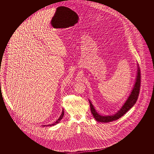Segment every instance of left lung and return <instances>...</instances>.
I'll return each mask as SVG.
<instances>
[{"label": "left lung", "mask_w": 154, "mask_h": 154, "mask_svg": "<svg viewBox=\"0 0 154 154\" xmlns=\"http://www.w3.org/2000/svg\"><path fill=\"white\" fill-rule=\"evenodd\" d=\"M137 75L135 79V84L131 90V94L128 98H127L126 101L123 104L122 107L119 109L117 112L112 115H102L99 113L97 110L95 109L93 104L89 99L90 103V106L91 109V112L93 114L94 119L100 122H109L112 121H115L120 119L124 114H125L131 108L133 107L135 104L138 97V95L140 93V72L138 64H137Z\"/></svg>", "instance_id": "8db88e82"}]
</instances>
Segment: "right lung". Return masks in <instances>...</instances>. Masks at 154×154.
Instances as JSON below:
<instances>
[{
	"mask_svg": "<svg viewBox=\"0 0 154 154\" xmlns=\"http://www.w3.org/2000/svg\"><path fill=\"white\" fill-rule=\"evenodd\" d=\"M64 109H63V111H62V112H61V114L60 116L59 117V118L56 120L54 123H53L52 124H50V125H43V126H54V125H56L57 124H58V123H59L60 122V121H61V120L63 119V117L64 116Z\"/></svg>",
	"mask_w": 154,
	"mask_h": 154,
	"instance_id": "right-lung-1",
	"label": "right lung"
}]
</instances>
